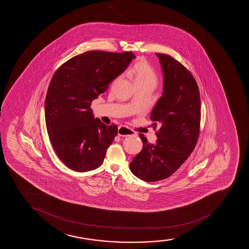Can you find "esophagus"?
Masks as SVG:
<instances>
[{"label": "esophagus", "mask_w": 249, "mask_h": 249, "mask_svg": "<svg viewBox=\"0 0 249 249\" xmlns=\"http://www.w3.org/2000/svg\"><path fill=\"white\" fill-rule=\"evenodd\" d=\"M118 135L122 136V137H127V136L135 135V132L133 131L131 129H128L125 126H120L118 129Z\"/></svg>", "instance_id": "esophagus-1"}]
</instances>
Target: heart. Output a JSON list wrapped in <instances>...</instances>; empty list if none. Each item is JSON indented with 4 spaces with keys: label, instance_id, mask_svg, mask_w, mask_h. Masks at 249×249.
<instances>
[{
    "label": "heart",
    "instance_id": "1",
    "mask_svg": "<svg viewBox=\"0 0 249 249\" xmlns=\"http://www.w3.org/2000/svg\"><path fill=\"white\" fill-rule=\"evenodd\" d=\"M129 72L134 75L136 85L151 84L153 86H157L159 80L157 73L146 60H138L129 70Z\"/></svg>",
    "mask_w": 249,
    "mask_h": 249
}]
</instances>
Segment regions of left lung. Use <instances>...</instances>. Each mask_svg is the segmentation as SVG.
I'll return each mask as SVG.
<instances>
[{
  "label": "left lung",
  "mask_w": 249,
  "mask_h": 249,
  "mask_svg": "<svg viewBox=\"0 0 249 249\" xmlns=\"http://www.w3.org/2000/svg\"><path fill=\"white\" fill-rule=\"evenodd\" d=\"M163 73V93L150 114L156 143L143 134V149L133 159L132 173L146 182L171 176L194 151L200 132L201 103L197 82L188 69L169 54L156 53Z\"/></svg>",
  "instance_id": "obj_1"
}]
</instances>
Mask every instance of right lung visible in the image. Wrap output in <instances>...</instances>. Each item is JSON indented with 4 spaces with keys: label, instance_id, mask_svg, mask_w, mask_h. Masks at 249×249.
<instances>
[{
    "label": "right lung",
    "instance_id": "1",
    "mask_svg": "<svg viewBox=\"0 0 249 249\" xmlns=\"http://www.w3.org/2000/svg\"><path fill=\"white\" fill-rule=\"evenodd\" d=\"M135 57L130 52L89 51L53 75L45 101L46 129L55 154L72 170L89 171L103 163L118 127L94 119L90 105Z\"/></svg>",
    "mask_w": 249,
    "mask_h": 249
}]
</instances>
